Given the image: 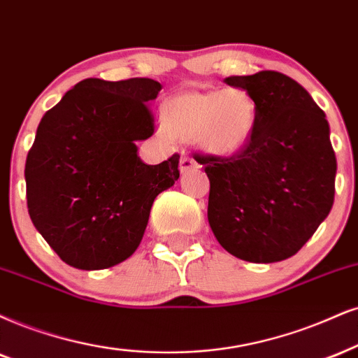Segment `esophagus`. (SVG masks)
<instances>
[{
  "label": "esophagus",
  "instance_id": "34e87169",
  "mask_svg": "<svg viewBox=\"0 0 358 358\" xmlns=\"http://www.w3.org/2000/svg\"><path fill=\"white\" fill-rule=\"evenodd\" d=\"M197 162H196V159L194 157H191L189 156V154H184L182 157H180V162H179V169H180V172H189V171H192V169H197Z\"/></svg>",
  "mask_w": 358,
  "mask_h": 358
}]
</instances>
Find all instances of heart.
I'll use <instances>...</instances> for the list:
<instances>
[{"mask_svg":"<svg viewBox=\"0 0 358 358\" xmlns=\"http://www.w3.org/2000/svg\"><path fill=\"white\" fill-rule=\"evenodd\" d=\"M162 127L172 138H194L215 156L242 151L257 126V104L239 87L186 92L161 108Z\"/></svg>","mask_w":358,"mask_h":358,"instance_id":"b5f03b06","label":"heart"}]
</instances>
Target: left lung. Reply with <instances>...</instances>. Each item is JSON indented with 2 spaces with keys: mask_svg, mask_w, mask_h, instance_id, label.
<instances>
[{
  "mask_svg": "<svg viewBox=\"0 0 358 358\" xmlns=\"http://www.w3.org/2000/svg\"><path fill=\"white\" fill-rule=\"evenodd\" d=\"M257 104L249 144L231 157L199 156L209 178L207 219L215 239L247 262L292 257L334 204L337 159L325 113L277 71L224 79Z\"/></svg>",
  "mask_w": 358,
  "mask_h": 358,
  "instance_id": "obj_1",
  "label": "left lung"
}]
</instances>
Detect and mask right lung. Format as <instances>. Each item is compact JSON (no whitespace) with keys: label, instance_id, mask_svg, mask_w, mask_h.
Wrapping results in <instances>:
<instances>
[{"label":"right lung","instance_id":"add662e5","mask_svg":"<svg viewBox=\"0 0 358 358\" xmlns=\"http://www.w3.org/2000/svg\"><path fill=\"white\" fill-rule=\"evenodd\" d=\"M161 90L149 78H87L39 122L24 167L28 213L68 266L99 271L131 257L154 199L179 179V154L156 166L138 156Z\"/></svg>","mask_w":358,"mask_h":358}]
</instances>
